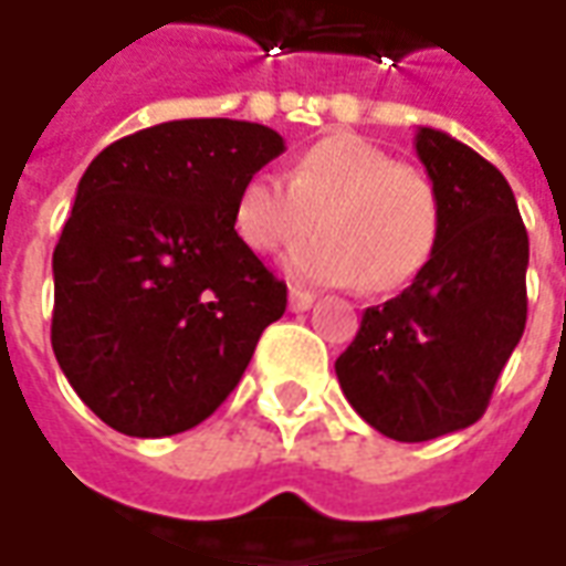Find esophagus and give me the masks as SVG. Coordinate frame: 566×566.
Wrapping results in <instances>:
<instances>
[{
    "instance_id": "1",
    "label": "esophagus",
    "mask_w": 566,
    "mask_h": 566,
    "mask_svg": "<svg viewBox=\"0 0 566 566\" xmlns=\"http://www.w3.org/2000/svg\"><path fill=\"white\" fill-rule=\"evenodd\" d=\"M313 294L310 291H303V287H291V294H287V306H291V313H306L310 306H313Z\"/></svg>"
}]
</instances>
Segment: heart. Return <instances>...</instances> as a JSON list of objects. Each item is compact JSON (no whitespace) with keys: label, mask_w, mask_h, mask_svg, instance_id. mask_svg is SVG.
<instances>
[{"label":"heart","mask_w":566,"mask_h":566,"mask_svg":"<svg viewBox=\"0 0 566 566\" xmlns=\"http://www.w3.org/2000/svg\"><path fill=\"white\" fill-rule=\"evenodd\" d=\"M287 253L284 269L310 284L396 291L428 266L440 238V195L421 170L353 133L315 142L287 179L253 172L234 201V232L256 253Z\"/></svg>","instance_id":"1"}]
</instances>
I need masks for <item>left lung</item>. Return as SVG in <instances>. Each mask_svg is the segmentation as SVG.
Returning a JSON list of instances; mask_svg holds the SVG:
<instances>
[{
    "label": "left lung",
    "instance_id": "obj_1",
    "mask_svg": "<svg viewBox=\"0 0 566 566\" xmlns=\"http://www.w3.org/2000/svg\"><path fill=\"white\" fill-rule=\"evenodd\" d=\"M415 151L440 195L428 266L368 306L337 363L349 406L384 437L424 443L474 424L526 325L530 238L514 191L486 157L418 126Z\"/></svg>",
    "mask_w": 566,
    "mask_h": 566
}]
</instances>
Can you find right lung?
<instances>
[{
  "label": "right lung",
  "instance_id": "obj_1",
  "mask_svg": "<svg viewBox=\"0 0 566 566\" xmlns=\"http://www.w3.org/2000/svg\"><path fill=\"white\" fill-rule=\"evenodd\" d=\"M282 151L263 123L170 120L83 172L52 256V349L107 428L201 424L284 315L287 287L234 232L238 191Z\"/></svg>",
  "mask_w": 566,
  "mask_h": 566
}]
</instances>
